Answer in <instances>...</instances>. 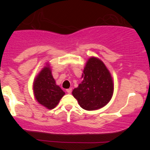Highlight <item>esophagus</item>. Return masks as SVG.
I'll return each instance as SVG.
<instances>
[{"instance_id": "obj_1", "label": "esophagus", "mask_w": 150, "mask_h": 150, "mask_svg": "<svg viewBox=\"0 0 150 150\" xmlns=\"http://www.w3.org/2000/svg\"><path fill=\"white\" fill-rule=\"evenodd\" d=\"M66 91H67L68 94H71V92H72V89H71V88H67V89L66 90Z\"/></svg>"}]
</instances>
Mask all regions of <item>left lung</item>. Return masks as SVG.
<instances>
[{"label": "left lung", "mask_w": 150, "mask_h": 150, "mask_svg": "<svg viewBox=\"0 0 150 150\" xmlns=\"http://www.w3.org/2000/svg\"><path fill=\"white\" fill-rule=\"evenodd\" d=\"M82 78L83 82L72 91L79 106L86 110L104 107L113 93L112 77L104 64L95 57L90 58Z\"/></svg>", "instance_id": "obj_1"}]
</instances>
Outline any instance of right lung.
I'll list each match as a JSON object with an SVG mask.
<instances>
[{
    "label": "right lung",
    "mask_w": 150,
    "mask_h": 150,
    "mask_svg": "<svg viewBox=\"0 0 150 150\" xmlns=\"http://www.w3.org/2000/svg\"><path fill=\"white\" fill-rule=\"evenodd\" d=\"M34 92L40 104L48 109H53L64 95V91L55 84L49 66L40 72L34 82Z\"/></svg>",
    "instance_id": "obj_1"
}]
</instances>
